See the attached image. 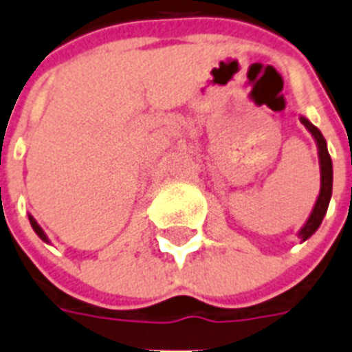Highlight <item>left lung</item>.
<instances>
[{
    "instance_id": "8db88e82",
    "label": "left lung",
    "mask_w": 352,
    "mask_h": 352,
    "mask_svg": "<svg viewBox=\"0 0 352 352\" xmlns=\"http://www.w3.org/2000/svg\"><path fill=\"white\" fill-rule=\"evenodd\" d=\"M300 121L307 130L311 131V135L315 137L316 146H318V159H320V193L318 199L315 202V208L311 211L309 219L302 226V230L298 231V236L302 241H307L313 233L320 228L322 221H324L327 208H329L331 195H333V161H331L329 151H327V142H325L322 131L305 117H300Z\"/></svg>"
}]
</instances>
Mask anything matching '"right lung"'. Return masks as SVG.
I'll return each mask as SVG.
<instances>
[{"label": "right lung", "instance_id": "add662e5", "mask_svg": "<svg viewBox=\"0 0 352 352\" xmlns=\"http://www.w3.org/2000/svg\"><path fill=\"white\" fill-rule=\"evenodd\" d=\"M28 221H30V226H32V228H34V231H36V233H37V236H39V239H41L43 242H47V244H48V242H50V241H48V236L45 235V231L41 230V226H39L36 222V219H34L32 215H28Z\"/></svg>", "mask_w": 352, "mask_h": 352}]
</instances>
